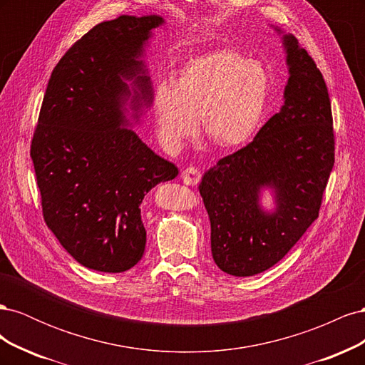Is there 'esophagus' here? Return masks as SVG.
<instances>
[{
    "label": "esophagus",
    "instance_id": "obj_1",
    "mask_svg": "<svg viewBox=\"0 0 365 365\" xmlns=\"http://www.w3.org/2000/svg\"><path fill=\"white\" fill-rule=\"evenodd\" d=\"M181 180L187 185H196L201 180V172L196 168H187L185 170L181 172Z\"/></svg>",
    "mask_w": 365,
    "mask_h": 365
}]
</instances>
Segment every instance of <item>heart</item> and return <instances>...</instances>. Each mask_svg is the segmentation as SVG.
Wrapping results in <instances>:
<instances>
[{
  "instance_id": "obj_1",
  "label": "heart",
  "mask_w": 365,
  "mask_h": 365,
  "mask_svg": "<svg viewBox=\"0 0 365 365\" xmlns=\"http://www.w3.org/2000/svg\"><path fill=\"white\" fill-rule=\"evenodd\" d=\"M271 77L257 61L220 50L185 62L173 82H161L152 111L164 148L181 150L201 121L204 137L219 149L247 145L260 129Z\"/></svg>"
}]
</instances>
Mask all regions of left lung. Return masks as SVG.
Listing matches in <instances>:
<instances>
[{"label":"left lung","instance_id":"obj_1","mask_svg":"<svg viewBox=\"0 0 365 365\" xmlns=\"http://www.w3.org/2000/svg\"><path fill=\"white\" fill-rule=\"evenodd\" d=\"M282 36L288 67L283 106L248 146L219 160L200 184L212 225V256L230 275L269 269L318 217L335 161L332 111L323 74L298 41ZM264 190L272 209L261 205Z\"/></svg>","mask_w":365,"mask_h":365}]
</instances>
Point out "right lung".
<instances>
[{
  "instance_id": "add662e5",
  "label": "right lung",
  "mask_w": 365,
  "mask_h": 365,
  "mask_svg": "<svg viewBox=\"0 0 365 365\" xmlns=\"http://www.w3.org/2000/svg\"><path fill=\"white\" fill-rule=\"evenodd\" d=\"M165 24L121 15L97 24L54 67L33 135L43 219L70 256L101 272H123L146 247L141 202L173 180L176 165L132 129L152 106L143 61Z\"/></svg>"
}]
</instances>
